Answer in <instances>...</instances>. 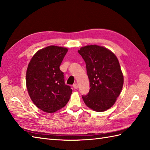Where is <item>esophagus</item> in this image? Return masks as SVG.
<instances>
[{
	"mask_svg": "<svg viewBox=\"0 0 150 150\" xmlns=\"http://www.w3.org/2000/svg\"><path fill=\"white\" fill-rule=\"evenodd\" d=\"M73 87L74 89H77L78 88V84L77 83H75L73 85Z\"/></svg>",
	"mask_w": 150,
	"mask_h": 150,
	"instance_id": "34e87169",
	"label": "esophagus"
}]
</instances>
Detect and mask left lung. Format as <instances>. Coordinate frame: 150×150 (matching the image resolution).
<instances>
[{
  "label": "left lung",
  "mask_w": 150,
  "mask_h": 150,
  "mask_svg": "<svg viewBox=\"0 0 150 150\" xmlns=\"http://www.w3.org/2000/svg\"><path fill=\"white\" fill-rule=\"evenodd\" d=\"M86 62L90 91L82 98L86 106L100 112L115 103L122 91L124 77L115 55L106 47L89 45L78 50Z\"/></svg>",
  "instance_id": "left-lung-1"
}]
</instances>
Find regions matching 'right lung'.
<instances>
[{
    "label": "right lung",
    "mask_w": 150,
    "mask_h": 150,
    "mask_svg": "<svg viewBox=\"0 0 150 150\" xmlns=\"http://www.w3.org/2000/svg\"><path fill=\"white\" fill-rule=\"evenodd\" d=\"M68 49L50 46L35 54L26 71V87L31 100L46 113H54L64 107L72 90L64 82L59 67Z\"/></svg>",
    "instance_id": "1"
}]
</instances>
